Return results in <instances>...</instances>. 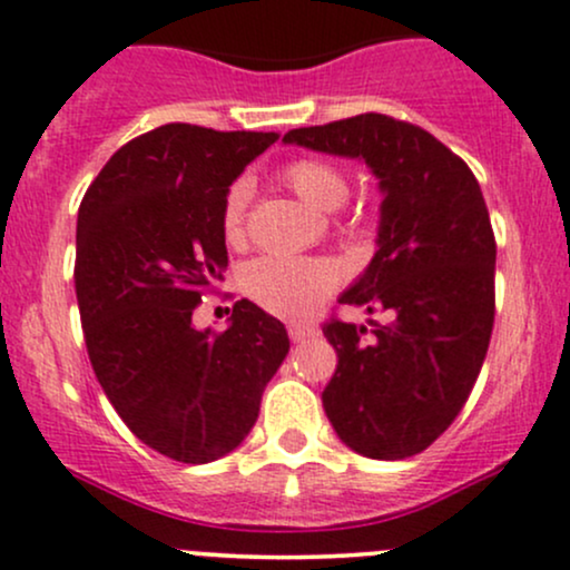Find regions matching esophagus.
<instances>
[{
	"label": "esophagus",
	"mask_w": 570,
	"mask_h": 570,
	"mask_svg": "<svg viewBox=\"0 0 570 570\" xmlns=\"http://www.w3.org/2000/svg\"><path fill=\"white\" fill-rule=\"evenodd\" d=\"M287 336H291L293 345H298V342H307L309 336H315V326H309V323H291Z\"/></svg>",
	"instance_id": "esophagus-1"
}]
</instances>
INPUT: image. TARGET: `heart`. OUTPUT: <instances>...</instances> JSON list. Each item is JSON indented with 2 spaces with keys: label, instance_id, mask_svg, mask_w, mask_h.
Returning <instances> with one entry per match:
<instances>
[{
  "label": "heart",
  "instance_id": "1",
  "mask_svg": "<svg viewBox=\"0 0 570 570\" xmlns=\"http://www.w3.org/2000/svg\"><path fill=\"white\" fill-rule=\"evenodd\" d=\"M283 179L293 193L317 212H336L345 206L351 185L340 168L317 157H302L285 165ZM253 185L238 179L230 185L223 204V230L228 242H242L247 204ZM342 272L326 258H279L268 255L249 263L242 274L244 293L258 307L279 317H307L328 293L340 285Z\"/></svg>",
  "mask_w": 570,
  "mask_h": 570
}]
</instances>
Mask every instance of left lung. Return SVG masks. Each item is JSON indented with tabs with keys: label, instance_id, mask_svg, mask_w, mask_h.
Here are the masks:
<instances>
[{
	"label": "left lung",
	"instance_id": "obj_1",
	"mask_svg": "<svg viewBox=\"0 0 570 570\" xmlns=\"http://www.w3.org/2000/svg\"><path fill=\"white\" fill-rule=\"evenodd\" d=\"M283 140L366 163L383 195L375 258L340 304L391 321L323 326L336 351L323 410L361 456L421 454L464 407L492 336L498 247L479 181L430 132L383 114Z\"/></svg>",
	"mask_w": 570,
	"mask_h": 570
}]
</instances>
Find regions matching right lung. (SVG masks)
Listing matches in <instances>:
<instances>
[{
  "mask_svg": "<svg viewBox=\"0 0 570 570\" xmlns=\"http://www.w3.org/2000/svg\"><path fill=\"white\" fill-rule=\"evenodd\" d=\"M277 132L163 125L121 146L78 209L76 296L91 370L130 432L185 464L230 454L291 351L277 317L234 304L228 328L193 326L228 266L223 204Z\"/></svg>",
  "mask_w": 570,
  "mask_h": 570,
  "instance_id": "add662e5",
  "label": "right lung"
}]
</instances>
